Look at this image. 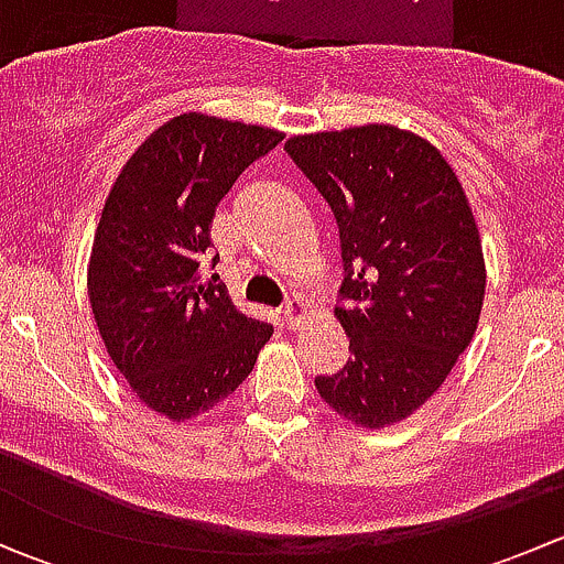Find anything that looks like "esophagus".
<instances>
[{
  "label": "esophagus",
  "mask_w": 564,
  "mask_h": 564,
  "mask_svg": "<svg viewBox=\"0 0 564 564\" xmlns=\"http://www.w3.org/2000/svg\"><path fill=\"white\" fill-rule=\"evenodd\" d=\"M281 316H283V324H286L289 329H297L300 324H303V318L308 316V305H305L303 300H289V303L283 305Z\"/></svg>",
  "instance_id": "1"
}]
</instances>
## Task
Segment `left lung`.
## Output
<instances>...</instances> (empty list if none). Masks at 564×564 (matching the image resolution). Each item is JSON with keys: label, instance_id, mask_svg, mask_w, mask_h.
Returning a JSON list of instances; mask_svg holds the SVG:
<instances>
[{"label": "left lung", "instance_id": "1", "mask_svg": "<svg viewBox=\"0 0 564 564\" xmlns=\"http://www.w3.org/2000/svg\"><path fill=\"white\" fill-rule=\"evenodd\" d=\"M286 152L333 209L344 259L335 316L351 357L316 390L340 417L384 429L417 412L475 338V215L442 152L395 124L294 135Z\"/></svg>", "mask_w": 564, "mask_h": 564}]
</instances>
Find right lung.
Masks as SVG:
<instances>
[{
    "instance_id": "1",
    "label": "right lung",
    "mask_w": 564,
    "mask_h": 564,
    "mask_svg": "<svg viewBox=\"0 0 564 564\" xmlns=\"http://www.w3.org/2000/svg\"><path fill=\"white\" fill-rule=\"evenodd\" d=\"M281 130L180 113L130 155L89 256L95 322L130 390L169 420L218 406L253 371L272 324L202 281L215 207Z\"/></svg>"
}]
</instances>
